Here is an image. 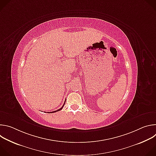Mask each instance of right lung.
Wrapping results in <instances>:
<instances>
[{
  "mask_svg": "<svg viewBox=\"0 0 156 156\" xmlns=\"http://www.w3.org/2000/svg\"><path fill=\"white\" fill-rule=\"evenodd\" d=\"M65 101H65V102H64V104H63V106L61 107V108H60L59 109H58V110H55V111H53V112H48V113H54V112H58V111H60V110H62V108H63V106H64V105H65Z\"/></svg>",
  "mask_w": 156,
  "mask_h": 156,
  "instance_id": "right-lung-1",
  "label": "right lung"
}]
</instances>
